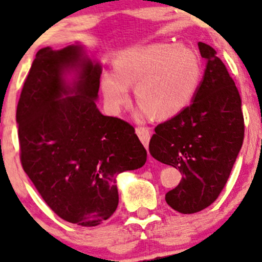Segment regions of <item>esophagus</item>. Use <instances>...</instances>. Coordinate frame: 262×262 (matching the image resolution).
Masks as SVG:
<instances>
[{
  "mask_svg": "<svg viewBox=\"0 0 262 262\" xmlns=\"http://www.w3.org/2000/svg\"><path fill=\"white\" fill-rule=\"evenodd\" d=\"M138 137H139V139L142 140V143L144 144L145 148H148L149 145V140H150V132H149L148 128H145V126H138L136 129Z\"/></svg>",
  "mask_w": 262,
  "mask_h": 262,
  "instance_id": "34e87169",
  "label": "esophagus"
}]
</instances>
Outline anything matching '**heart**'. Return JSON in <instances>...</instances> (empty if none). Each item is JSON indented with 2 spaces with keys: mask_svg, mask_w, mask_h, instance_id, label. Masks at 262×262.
I'll return each instance as SVG.
<instances>
[{
  "mask_svg": "<svg viewBox=\"0 0 262 262\" xmlns=\"http://www.w3.org/2000/svg\"><path fill=\"white\" fill-rule=\"evenodd\" d=\"M200 78L199 58L191 48L153 43L123 52L116 72L103 74L100 88L108 107L119 112L130 100L129 85L136 84L140 117L170 118L188 107Z\"/></svg>",
  "mask_w": 262,
  "mask_h": 262,
  "instance_id": "1",
  "label": "heart"
}]
</instances>
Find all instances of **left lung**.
Masks as SVG:
<instances>
[{"mask_svg":"<svg viewBox=\"0 0 262 262\" xmlns=\"http://www.w3.org/2000/svg\"><path fill=\"white\" fill-rule=\"evenodd\" d=\"M198 46L206 68L192 103L155 126L149 143L151 157L183 173L179 185L165 195L168 205L182 214L204 210L217 199L245 132L235 82L214 48Z\"/></svg>","mask_w":262,"mask_h":262,"instance_id":"obj_1","label":"left lung"}]
</instances>
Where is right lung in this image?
<instances>
[{"mask_svg": "<svg viewBox=\"0 0 262 262\" xmlns=\"http://www.w3.org/2000/svg\"><path fill=\"white\" fill-rule=\"evenodd\" d=\"M70 70L77 77L67 83ZM100 74L82 46L42 48L17 104L22 168L52 210L80 226L109 219L119 200L117 175L146 162L133 126L97 108Z\"/></svg>", "mask_w": 262, "mask_h": 262, "instance_id": "obj_1", "label": "right lung"}]
</instances>
